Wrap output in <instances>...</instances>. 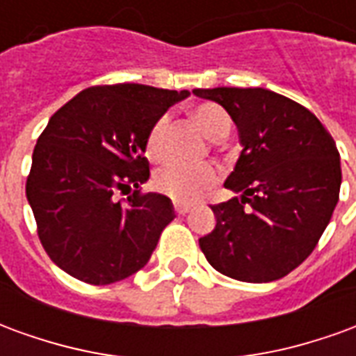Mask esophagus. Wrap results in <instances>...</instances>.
Here are the masks:
<instances>
[{
    "label": "esophagus",
    "mask_w": 356,
    "mask_h": 356,
    "mask_svg": "<svg viewBox=\"0 0 356 356\" xmlns=\"http://www.w3.org/2000/svg\"><path fill=\"white\" fill-rule=\"evenodd\" d=\"M175 211H177L179 216H185V213H188L191 211V206H186V204H179V202H175Z\"/></svg>",
    "instance_id": "34e87169"
}]
</instances>
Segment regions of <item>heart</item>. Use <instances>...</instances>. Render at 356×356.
<instances>
[{
	"mask_svg": "<svg viewBox=\"0 0 356 356\" xmlns=\"http://www.w3.org/2000/svg\"><path fill=\"white\" fill-rule=\"evenodd\" d=\"M193 118L209 139L219 140L231 129V120L221 106L204 102L193 108ZM168 129L170 118L160 116L150 125L145 140V154L152 162H162L168 156ZM219 181V173L213 165H188V163H168L154 175V186L158 193L170 196L183 204L200 200Z\"/></svg>",
	"mask_w": 356,
	"mask_h": 356,
	"instance_id": "b5f03b06",
	"label": "heart"
}]
</instances>
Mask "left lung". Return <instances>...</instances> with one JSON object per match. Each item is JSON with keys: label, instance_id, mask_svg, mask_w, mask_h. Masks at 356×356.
Here are the masks:
<instances>
[{"label": "left lung", "instance_id": "1", "mask_svg": "<svg viewBox=\"0 0 356 356\" xmlns=\"http://www.w3.org/2000/svg\"><path fill=\"white\" fill-rule=\"evenodd\" d=\"M221 104L242 152L225 186L240 193L211 206L216 229L200 250L221 275L273 282L318 244L339 200L341 165L332 135L311 110L263 88L194 89Z\"/></svg>", "mask_w": 356, "mask_h": 356}]
</instances>
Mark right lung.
Returning a JSON list of instances; mask_svg holds the SVG:
<instances>
[{
	"label": "right lung",
	"instance_id": "1",
	"mask_svg": "<svg viewBox=\"0 0 356 356\" xmlns=\"http://www.w3.org/2000/svg\"><path fill=\"white\" fill-rule=\"evenodd\" d=\"M188 91L140 83L95 86L51 116L35 143L26 198L51 261L104 286L143 268L175 211L168 196L139 194L150 177V125ZM118 190L134 194L122 204Z\"/></svg>",
	"mask_w": 356,
	"mask_h": 356
}]
</instances>
